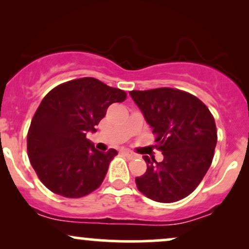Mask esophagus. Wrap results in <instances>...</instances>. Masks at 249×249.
<instances>
[{
    "mask_svg": "<svg viewBox=\"0 0 249 249\" xmlns=\"http://www.w3.org/2000/svg\"><path fill=\"white\" fill-rule=\"evenodd\" d=\"M123 154H124L125 157H127L128 159H134L136 158V154H134L133 152H131V151H127V150H125V151H123Z\"/></svg>",
    "mask_w": 249,
    "mask_h": 249,
    "instance_id": "1",
    "label": "esophagus"
}]
</instances>
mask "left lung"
Instances as JSON below:
<instances>
[{
    "instance_id": "obj_1",
    "label": "left lung",
    "mask_w": 249,
    "mask_h": 249,
    "mask_svg": "<svg viewBox=\"0 0 249 249\" xmlns=\"http://www.w3.org/2000/svg\"><path fill=\"white\" fill-rule=\"evenodd\" d=\"M145 121L156 134L162 161L144 156L146 172L137 177L138 190L158 202H174L191 194L212 164L216 127L200 99L178 89L131 91Z\"/></svg>"
}]
</instances>
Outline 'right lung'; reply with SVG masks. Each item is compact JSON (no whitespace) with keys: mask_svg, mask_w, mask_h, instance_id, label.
I'll return each mask as SVG.
<instances>
[{"mask_svg":"<svg viewBox=\"0 0 249 249\" xmlns=\"http://www.w3.org/2000/svg\"><path fill=\"white\" fill-rule=\"evenodd\" d=\"M126 93L92 78L63 83L43 98L28 131V156L51 192L81 198L102 185L117 151L102 152L87 139L113 103Z\"/></svg>","mask_w":249,"mask_h":249,"instance_id":"add662e5","label":"right lung"}]
</instances>
